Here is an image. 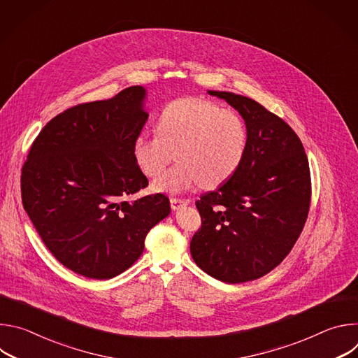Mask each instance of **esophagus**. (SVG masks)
<instances>
[{"mask_svg":"<svg viewBox=\"0 0 358 358\" xmlns=\"http://www.w3.org/2000/svg\"><path fill=\"white\" fill-rule=\"evenodd\" d=\"M170 203H171V208L173 210H178V208L187 206V203H189V201L188 199H182V198H171Z\"/></svg>","mask_w":358,"mask_h":358,"instance_id":"obj_1","label":"esophagus"}]
</instances>
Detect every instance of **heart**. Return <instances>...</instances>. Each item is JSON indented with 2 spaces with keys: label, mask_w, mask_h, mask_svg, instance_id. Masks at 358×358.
I'll use <instances>...</instances> for the list:
<instances>
[{
  "label": "heart",
  "mask_w": 358,
  "mask_h": 358,
  "mask_svg": "<svg viewBox=\"0 0 358 358\" xmlns=\"http://www.w3.org/2000/svg\"><path fill=\"white\" fill-rule=\"evenodd\" d=\"M246 150L248 130L239 113L207 99L182 97L163 109L156 136L134 138L131 155L138 170L155 178L176 152L178 163L152 182V189L178 194L195 185L224 184L241 167Z\"/></svg>",
  "instance_id": "obj_1"
}]
</instances>
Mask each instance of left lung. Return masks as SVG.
<instances>
[{
  "label": "left lung",
  "mask_w": 358,
  "mask_h": 358,
  "mask_svg": "<svg viewBox=\"0 0 358 358\" xmlns=\"http://www.w3.org/2000/svg\"><path fill=\"white\" fill-rule=\"evenodd\" d=\"M208 93L241 113L248 150L228 181L195 201L201 228L189 250L210 276L242 283L275 269L300 236L312 199L309 160L293 129L257 100Z\"/></svg>",
  "instance_id": "1"
}]
</instances>
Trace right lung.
<instances>
[{"mask_svg":"<svg viewBox=\"0 0 358 358\" xmlns=\"http://www.w3.org/2000/svg\"><path fill=\"white\" fill-rule=\"evenodd\" d=\"M144 89L66 109L34 140L21 171L24 210L49 252L89 279H110L144 250L170 214L164 194L124 198L148 185L131 147L148 117Z\"/></svg>","mask_w":358,"mask_h":358,"instance_id":"1","label":"right lung"}]
</instances>
